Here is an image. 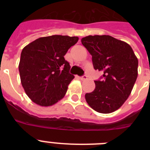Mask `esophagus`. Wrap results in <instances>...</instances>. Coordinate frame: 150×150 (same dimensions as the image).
<instances>
[{"instance_id": "1", "label": "esophagus", "mask_w": 150, "mask_h": 150, "mask_svg": "<svg viewBox=\"0 0 150 150\" xmlns=\"http://www.w3.org/2000/svg\"><path fill=\"white\" fill-rule=\"evenodd\" d=\"M79 79H81V80H84V79H87V76H86V75H83V76H80V77H79Z\"/></svg>"}]
</instances>
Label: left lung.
Masks as SVG:
<instances>
[{
	"mask_svg": "<svg viewBox=\"0 0 150 150\" xmlns=\"http://www.w3.org/2000/svg\"><path fill=\"white\" fill-rule=\"evenodd\" d=\"M81 42L92 56L94 68L103 72L95 88L85 95L88 105L101 113L122 106L137 77L138 60L129 44L109 35L87 36Z\"/></svg>",
	"mask_w": 150,
	"mask_h": 150,
	"instance_id": "obj_1",
	"label": "left lung"
}]
</instances>
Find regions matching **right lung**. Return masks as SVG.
Masks as SVG:
<instances>
[{
    "mask_svg": "<svg viewBox=\"0 0 150 150\" xmlns=\"http://www.w3.org/2000/svg\"><path fill=\"white\" fill-rule=\"evenodd\" d=\"M77 37L52 35L35 40L21 53L18 71L29 98L42 107L56 104L64 98L74 78L64 56L77 43Z\"/></svg>",
    "mask_w": 150,
    "mask_h": 150,
    "instance_id": "add662e5",
    "label": "right lung"
}]
</instances>
